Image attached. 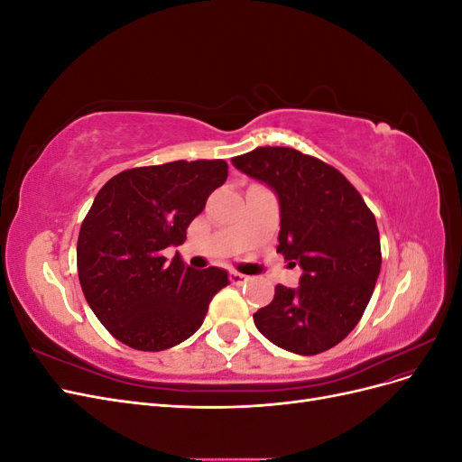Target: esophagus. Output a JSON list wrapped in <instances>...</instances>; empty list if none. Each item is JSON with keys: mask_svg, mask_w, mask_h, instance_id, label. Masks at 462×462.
<instances>
[{"mask_svg": "<svg viewBox=\"0 0 462 462\" xmlns=\"http://www.w3.org/2000/svg\"><path fill=\"white\" fill-rule=\"evenodd\" d=\"M229 279H231V282H233L235 285H243V283H248V282H250V277L245 275V273H241V272H231V273H229Z\"/></svg>", "mask_w": 462, "mask_h": 462, "instance_id": "obj_1", "label": "esophagus"}]
</instances>
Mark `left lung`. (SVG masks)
Listing matches in <instances>:
<instances>
[{
	"mask_svg": "<svg viewBox=\"0 0 462 462\" xmlns=\"http://www.w3.org/2000/svg\"><path fill=\"white\" fill-rule=\"evenodd\" d=\"M233 165L277 194V253L302 270L297 289L275 287L254 324L289 353H324L355 329L372 299L382 268L375 217L341 171L295 148H256Z\"/></svg>",
	"mask_w": 462,
	"mask_h": 462,
	"instance_id": "obj_1",
	"label": "left lung"
}]
</instances>
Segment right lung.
Here are the masks:
<instances>
[{"instance_id":"1","label":"right lung","mask_w":462,"mask_h":462,"mask_svg":"<svg viewBox=\"0 0 462 462\" xmlns=\"http://www.w3.org/2000/svg\"><path fill=\"white\" fill-rule=\"evenodd\" d=\"M223 160L170 162L111 177L96 194L77 243L79 282L96 318L136 351H165L189 339L209 300L229 285L226 270H192L163 250L226 183Z\"/></svg>"}]
</instances>
